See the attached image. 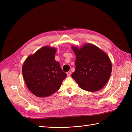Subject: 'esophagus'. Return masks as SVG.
Masks as SVG:
<instances>
[{
	"label": "esophagus",
	"mask_w": 132,
	"mask_h": 132,
	"mask_svg": "<svg viewBox=\"0 0 132 132\" xmlns=\"http://www.w3.org/2000/svg\"><path fill=\"white\" fill-rule=\"evenodd\" d=\"M71 74V71H68V72H67V75H68V77H70V76Z\"/></svg>",
	"instance_id": "1"
}]
</instances>
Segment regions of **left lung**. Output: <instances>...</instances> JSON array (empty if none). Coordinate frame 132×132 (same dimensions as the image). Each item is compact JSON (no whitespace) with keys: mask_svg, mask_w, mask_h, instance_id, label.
Here are the masks:
<instances>
[{"mask_svg":"<svg viewBox=\"0 0 132 132\" xmlns=\"http://www.w3.org/2000/svg\"><path fill=\"white\" fill-rule=\"evenodd\" d=\"M75 55V71L71 77L84 90L96 92L105 85L110 78L112 63L108 55L96 46L85 44L72 46Z\"/></svg>","mask_w":132,"mask_h":132,"instance_id":"1","label":"left lung"}]
</instances>
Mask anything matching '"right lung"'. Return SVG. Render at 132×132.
I'll return each mask as SVG.
<instances>
[{"label": "right lung", "instance_id": "add662e5", "mask_svg": "<svg viewBox=\"0 0 132 132\" xmlns=\"http://www.w3.org/2000/svg\"><path fill=\"white\" fill-rule=\"evenodd\" d=\"M57 49L44 46L29 55L22 67L24 79L29 90L39 97H47L60 89L67 76L55 60Z\"/></svg>", "mask_w": 132, "mask_h": 132}]
</instances>
